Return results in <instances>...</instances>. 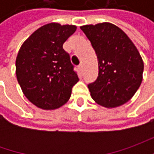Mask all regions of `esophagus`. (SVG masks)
I'll return each mask as SVG.
<instances>
[{"label": "esophagus", "mask_w": 154, "mask_h": 154, "mask_svg": "<svg viewBox=\"0 0 154 154\" xmlns=\"http://www.w3.org/2000/svg\"><path fill=\"white\" fill-rule=\"evenodd\" d=\"M79 69H80V72H83V65L82 64H80V66H79Z\"/></svg>", "instance_id": "obj_1"}]
</instances>
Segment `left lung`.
Instances as JSON below:
<instances>
[{"mask_svg":"<svg viewBox=\"0 0 154 154\" xmlns=\"http://www.w3.org/2000/svg\"><path fill=\"white\" fill-rule=\"evenodd\" d=\"M80 29L98 57V78L88 85L92 99L106 108L127 103L143 78L144 63L137 48L121 28L109 22L86 25Z\"/></svg>","mask_w":154,"mask_h":154,"instance_id":"1","label":"left lung"}]
</instances>
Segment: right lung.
<instances>
[{
	"label": "right lung",
	"instance_id": "obj_1",
	"mask_svg": "<svg viewBox=\"0 0 154 154\" xmlns=\"http://www.w3.org/2000/svg\"><path fill=\"white\" fill-rule=\"evenodd\" d=\"M76 29L74 25L49 23L21 45L15 62L17 80L27 99L40 109H56L65 104L79 81L62 48Z\"/></svg>",
	"mask_w": 154,
	"mask_h": 154
}]
</instances>
